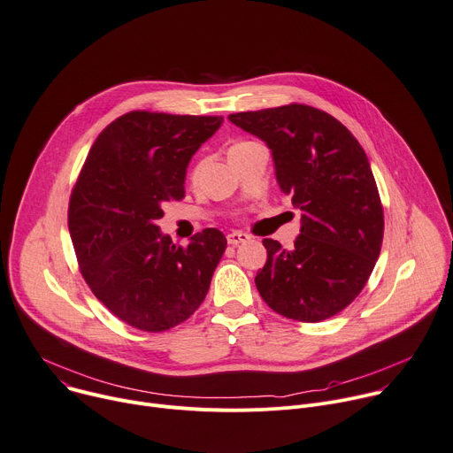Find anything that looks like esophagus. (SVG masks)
I'll return each instance as SVG.
<instances>
[{"label": "esophagus", "mask_w": 453, "mask_h": 453, "mask_svg": "<svg viewBox=\"0 0 453 453\" xmlns=\"http://www.w3.org/2000/svg\"><path fill=\"white\" fill-rule=\"evenodd\" d=\"M248 240H250V234H245V233H242V231H233V233L227 234V242H229L231 245H240V243L248 242Z\"/></svg>", "instance_id": "obj_1"}]
</instances>
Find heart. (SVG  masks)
Instances as JSON below:
<instances>
[{
	"label": "heart",
	"mask_w": 453,
	"mask_h": 453,
	"mask_svg": "<svg viewBox=\"0 0 453 453\" xmlns=\"http://www.w3.org/2000/svg\"><path fill=\"white\" fill-rule=\"evenodd\" d=\"M236 146H238V144H236ZM198 173H200V166H196V168H195V172H193V179H196V177H198Z\"/></svg>",
	"instance_id": "b5f03b06"
}]
</instances>
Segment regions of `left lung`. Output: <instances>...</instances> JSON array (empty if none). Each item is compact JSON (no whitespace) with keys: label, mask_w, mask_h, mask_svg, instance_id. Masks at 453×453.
Segmentation results:
<instances>
[{"label":"left lung","mask_w":453,"mask_h":453,"mask_svg":"<svg viewBox=\"0 0 453 453\" xmlns=\"http://www.w3.org/2000/svg\"><path fill=\"white\" fill-rule=\"evenodd\" d=\"M267 144L281 193L302 211L293 250L265 238L255 283L278 314L316 323L343 311L365 287L383 242V208L370 162L338 119L305 104L231 113Z\"/></svg>","instance_id":"left-lung-1"}]
</instances>
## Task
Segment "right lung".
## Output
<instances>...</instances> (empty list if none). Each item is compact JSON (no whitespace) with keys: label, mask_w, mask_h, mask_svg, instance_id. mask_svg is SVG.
I'll list each match as a JSON object with an SVG mask.
<instances>
[{"label":"right lung","mask_w":453,"mask_h":453,"mask_svg":"<svg viewBox=\"0 0 453 453\" xmlns=\"http://www.w3.org/2000/svg\"><path fill=\"white\" fill-rule=\"evenodd\" d=\"M222 117L130 111L96 139L70 196L68 229L81 274L117 318L146 333L188 319L226 251L210 227L182 248L157 220L184 196L188 164Z\"/></svg>","instance_id":"obj_1"}]
</instances>
